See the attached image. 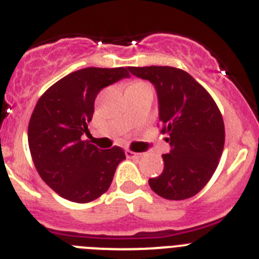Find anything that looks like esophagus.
<instances>
[{
  "label": "esophagus",
  "instance_id": "obj_1",
  "mask_svg": "<svg viewBox=\"0 0 259 259\" xmlns=\"http://www.w3.org/2000/svg\"><path fill=\"white\" fill-rule=\"evenodd\" d=\"M126 156H127V157H135V158H138V157H141L142 153H139V152H133L132 150H126Z\"/></svg>",
  "mask_w": 259,
  "mask_h": 259
}]
</instances>
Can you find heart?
<instances>
[{"label":"heart","instance_id":"heart-1","mask_svg":"<svg viewBox=\"0 0 259 259\" xmlns=\"http://www.w3.org/2000/svg\"><path fill=\"white\" fill-rule=\"evenodd\" d=\"M130 89H150V90H152L148 83L144 82V81H139V80L130 82L129 86H127V90H130Z\"/></svg>","mask_w":259,"mask_h":259}]
</instances>
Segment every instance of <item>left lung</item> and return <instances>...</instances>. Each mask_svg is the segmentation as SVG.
Returning a JSON list of instances; mask_svg holds the SVG:
<instances>
[{"instance_id":"obj_1","label":"left lung","mask_w":259,"mask_h":259,"mask_svg":"<svg viewBox=\"0 0 259 259\" xmlns=\"http://www.w3.org/2000/svg\"><path fill=\"white\" fill-rule=\"evenodd\" d=\"M152 82L158 97V120L171 151L162 155L164 170L148 183L158 196L185 200L206 186L220 164L225 124L206 90L183 69L167 66L127 67Z\"/></svg>"}]
</instances>
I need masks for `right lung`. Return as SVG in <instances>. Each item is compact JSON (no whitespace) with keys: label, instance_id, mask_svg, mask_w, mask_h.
<instances>
[{"label":"right lung","instance_id":"add662e5","mask_svg":"<svg viewBox=\"0 0 259 259\" xmlns=\"http://www.w3.org/2000/svg\"><path fill=\"white\" fill-rule=\"evenodd\" d=\"M129 68L78 69L50 86L37 102L28 125V144L39 177L59 196L85 204L109 188L124 150H99L83 141L102 89L124 77Z\"/></svg>","mask_w":259,"mask_h":259}]
</instances>
